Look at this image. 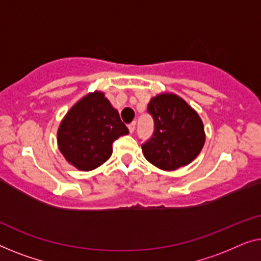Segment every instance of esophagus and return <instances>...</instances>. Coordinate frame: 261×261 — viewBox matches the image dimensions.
I'll list each match as a JSON object with an SVG mask.
<instances>
[{
  "mask_svg": "<svg viewBox=\"0 0 261 261\" xmlns=\"http://www.w3.org/2000/svg\"><path fill=\"white\" fill-rule=\"evenodd\" d=\"M135 129H136V123L132 122L131 124H129V131L132 134V132L135 131Z\"/></svg>",
  "mask_w": 261,
  "mask_h": 261,
  "instance_id": "esophagus-1",
  "label": "esophagus"
}]
</instances>
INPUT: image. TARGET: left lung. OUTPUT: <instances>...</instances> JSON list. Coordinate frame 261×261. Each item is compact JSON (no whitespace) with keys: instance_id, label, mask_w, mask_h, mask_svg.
<instances>
[{"instance_id":"obj_1","label":"left lung","mask_w":261,"mask_h":261,"mask_svg":"<svg viewBox=\"0 0 261 261\" xmlns=\"http://www.w3.org/2000/svg\"><path fill=\"white\" fill-rule=\"evenodd\" d=\"M148 112L155 131L142 144L145 159L162 170H175L193 162L205 139L203 123L195 110L178 95L161 93L151 98Z\"/></svg>"}]
</instances>
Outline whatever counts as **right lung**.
<instances>
[{
    "label": "right lung",
    "instance_id": "add662e5",
    "mask_svg": "<svg viewBox=\"0 0 261 261\" xmlns=\"http://www.w3.org/2000/svg\"><path fill=\"white\" fill-rule=\"evenodd\" d=\"M129 130L105 94L95 91L71 108L58 130L62 155L79 170L90 171L112 155V143Z\"/></svg>",
    "mask_w": 261,
    "mask_h": 261
}]
</instances>
